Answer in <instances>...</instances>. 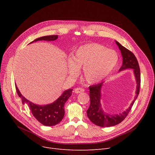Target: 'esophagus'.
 Segmentation results:
<instances>
[{"label": "esophagus", "instance_id": "esophagus-1", "mask_svg": "<svg viewBox=\"0 0 155 155\" xmlns=\"http://www.w3.org/2000/svg\"><path fill=\"white\" fill-rule=\"evenodd\" d=\"M75 92L76 94H80V93H82V92H84L85 91L84 89L83 88H81V87H78V88H75Z\"/></svg>", "mask_w": 155, "mask_h": 155}]
</instances>
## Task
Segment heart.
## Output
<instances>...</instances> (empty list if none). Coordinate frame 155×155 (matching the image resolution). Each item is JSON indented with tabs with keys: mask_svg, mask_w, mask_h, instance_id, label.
<instances>
[{
	"mask_svg": "<svg viewBox=\"0 0 155 155\" xmlns=\"http://www.w3.org/2000/svg\"><path fill=\"white\" fill-rule=\"evenodd\" d=\"M118 56L115 51L104 46L91 43L79 48L73 58L68 59V71L77 75L79 69H84V75L88 83L95 84L107 77L115 68Z\"/></svg>",
	"mask_w": 155,
	"mask_h": 155,
	"instance_id": "obj_1",
	"label": "heart"
}]
</instances>
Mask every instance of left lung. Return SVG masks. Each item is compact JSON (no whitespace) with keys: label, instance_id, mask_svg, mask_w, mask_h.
<instances>
[{"label":"left lung","instance_id":"8db88e82","mask_svg":"<svg viewBox=\"0 0 155 155\" xmlns=\"http://www.w3.org/2000/svg\"><path fill=\"white\" fill-rule=\"evenodd\" d=\"M119 48L121 51L123 56V63L119 70L121 71L127 68H133L134 70V75L137 82L136 95L134 101L131 103L129 107L124 112L119 114V115H109L105 114L101 109V91L102 86V82L91 85L89 87L90 89V101L91 104L89 108L87 110V114L89 119L92 123L101 127H110L114 126L120 123L124 120L129 112L131 110L133 105L140 93L141 87V75L139 63L136 58L135 55L127 48L122 46L119 43L116 41Z\"/></svg>","mask_w":155,"mask_h":155}]
</instances>
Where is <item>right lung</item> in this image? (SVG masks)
<instances>
[{
  "mask_svg": "<svg viewBox=\"0 0 155 155\" xmlns=\"http://www.w3.org/2000/svg\"><path fill=\"white\" fill-rule=\"evenodd\" d=\"M57 38H58L57 35L46 36L36 39L32 42L40 40L54 41L57 39ZM15 89L18 96L21 99L22 104H27L32 115L34 116L37 120L43 125L47 126H55L60 123L63 119L64 115V105L71 96L73 91V89H68V90L65 91L59 98L53 103L42 106V105L34 104L26 98H24L19 91L16 85Z\"/></svg>",
  "mask_w": 155,
  "mask_h": 155,
  "instance_id": "add662e5",
  "label": "right lung"
}]
</instances>
